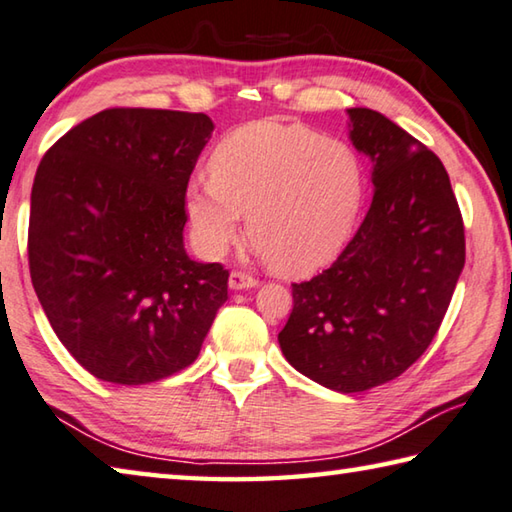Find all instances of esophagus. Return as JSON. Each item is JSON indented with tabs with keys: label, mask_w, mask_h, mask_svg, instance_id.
<instances>
[{
	"label": "esophagus",
	"mask_w": 512,
	"mask_h": 512,
	"mask_svg": "<svg viewBox=\"0 0 512 512\" xmlns=\"http://www.w3.org/2000/svg\"><path fill=\"white\" fill-rule=\"evenodd\" d=\"M258 281L254 276H249L245 272H231L229 274V288L231 290H249V288H256Z\"/></svg>",
	"instance_id": "obj_1"
}]
</instances>
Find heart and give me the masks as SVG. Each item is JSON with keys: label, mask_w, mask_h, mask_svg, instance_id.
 <instances>
[{"label": "heart", "mask_w": 512, "mask_h": 512, "mask_svg": "<svg viewBox=\"0 0 512 512\" xmlns=\"http://www.w3.org/2000/svg\"><path fill=\"white\" fill-rule=\"evenodd\" d=\"M209 175L184 197L202 254L222 256L247 213L249 240L276 272L290 276L335 261L366 197L362 157L299 123L256 121L233 130L213 148Z\"/></svg>", "instance_id": "1"}]
</instances>
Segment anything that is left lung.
Masks as SVG:
<instances>
[{"label": "left lung", "instance_id": "obj_1", "mask_svg": "<svg viewBox=\"0 0 512 512\" xmlns=\"http://www.w3.org/2000/svg\"><path fill=\"white\" fill-rule=\"evenodd\" d=\"M346 112L353 146L373 164L371 209L328 270L292 283L279 344L306 378L357 393L396 380L432 344L465 265V233L441 159L380 112Z\"/></svg>", "mask_w": 512, "mask_h": 512}]
</instances>
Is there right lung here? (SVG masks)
Segmentation results:
<instances>
[{
	"label": "right lung",
	"instance_id": "add662e5",
	"mask_svg": "<svg viewBox=\"0 0 512 512\" xmlns=\"http://www.w3.org/2000/svg\"><path fill=\"white\" fill-rule=\"evenodd\" d=\"M206 114L112 107L42 157L29 270L53 333L98 380L148 384L200 355L229 272L184 249L188 177Z\"/></svg>",
	"mask_w": 512,
	"mask_h": 512
}]
</instances>
